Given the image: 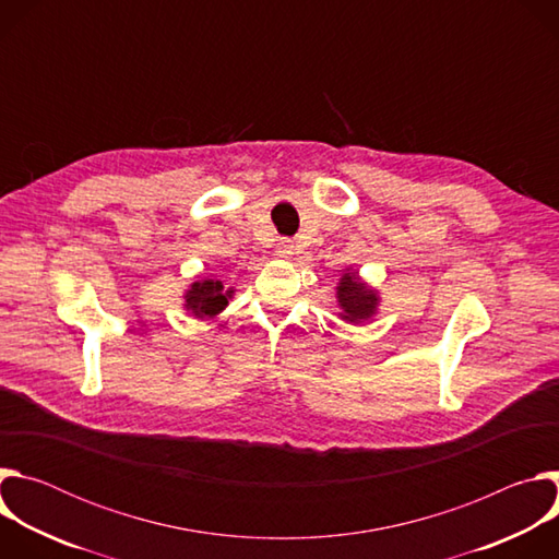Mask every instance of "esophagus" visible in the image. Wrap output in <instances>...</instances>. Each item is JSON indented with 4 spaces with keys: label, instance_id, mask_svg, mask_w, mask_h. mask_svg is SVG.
Here are the masks:
<instances>
[{
    "label": "esophagus",
    "instance_id": "34e87169",
    "mask_svg": "<svg viewBox=\"0 0 559 559\" xmlns=\"http://www.w3.org/2000/svg\"><path fill=\"white\" fill-rule=\"evenodd\" d=\"M276 252L281 259H289L294 254V241H289V238H281Z\"/></svg>",
    "mask_w": 559,
    "mask_h": 559
}]
</instances>
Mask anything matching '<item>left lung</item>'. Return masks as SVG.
Wrapping results in <instances>:
<instances>
[{"instance_id": "1", "label": "left lung", "mask_w": 559, "mask_h": 559, "mask_svg": "<svg viewBox=\"0 0 559 559\" xmlns=\"http://www.w3.org/2000/svg\"><path fill=\"white\" fill-rule=\"evenodd\" d=\"M338 302L343 307L341 316L345 321L360 323L373 313L378 296L356 278V272H347L338 285Z\"/></svg>"}]
</instances>
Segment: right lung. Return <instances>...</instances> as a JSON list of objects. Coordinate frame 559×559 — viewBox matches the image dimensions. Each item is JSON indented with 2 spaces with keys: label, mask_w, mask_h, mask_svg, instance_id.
Returning a JSON list of instances; mask_svg holds the SVG:
<instances>
[{
  "label": "right lung",
  "mask_w": 559,
  "mask_h": 559,
  "mask_svg": "<svg viewBox=\"0 0 559 559\" xmlns=\"http://www.w3.org/2000/svg\"><path fill=\"white\" fill-rule=\"evenodd\" d=\"M229 292H225L223 283L216 278H205L192 285V289L186 296V307L197 316H216L227 305Z\"/></svg>",
  "instance_id": "obj_1"
}]
</instances>
